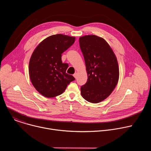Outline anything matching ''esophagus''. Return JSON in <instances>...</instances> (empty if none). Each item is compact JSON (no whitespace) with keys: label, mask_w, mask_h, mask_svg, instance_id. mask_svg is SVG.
<instances>
[{"label":"esophagus","mask_w":151,"mask_h":151,"mask_svg":"<svg viewBox=\"0 0 151 151\" xmlns=\"http://www.w3.org/2000/svg\"><path fill=\"white\" fill-rule=\"evenodd\" d=\"M77 76H78V73L76 72V73H75L74 74H73V76L75 78H77Z\"/></svg>","instance_id":"esophagus-1"}]
</instances>
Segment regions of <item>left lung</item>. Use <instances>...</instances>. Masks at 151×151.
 <instances>
[{
    "label": "left lung",
    "instance_id": "1",
    "mask_svg": "<svg viewBox=\"0 0 151 151\" xmlns=\"http://www.w3.org/2000/svg\"><path fill=\"white\" fill-rule=\"evenodd\" d=\"M88 79L81 88L82 97L87 101L99 103L114 91L119 79L116 57L107 42L96 35L79 37Z\"/></svg>",
    "mask_w": 151,
    "mask_h": 151
}]
</instances>
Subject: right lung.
Wrapping results in <instances>:
<instances>
[{"mask_svg": "<svg viewBox=\"0 0 151 151\" xmlns=\"http://www.w3.org/2000/svg\"><path fill=\"white\" fill-rule=\"evenodd\" d=\"M75 41V37L54 35L42 40L34 50L29 61V76L34 87L43 96L51 98L61 94L75 79L66 72L68 64L61 61V54Z\"/></svg>", "mask_w": 151, "mask_h": 151, "instance_id": "obj_1", "label": "right lung"}]
</instances>
